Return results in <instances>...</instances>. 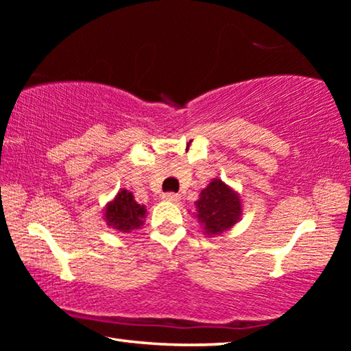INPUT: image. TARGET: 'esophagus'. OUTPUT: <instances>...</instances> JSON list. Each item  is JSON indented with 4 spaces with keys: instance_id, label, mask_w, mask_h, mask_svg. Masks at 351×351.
Segmentation results:
<instances>
[{
    "instance_id": "esophagus-1",
    "label": "esophagus",
    "mask_w": 351,
    "mask_h": 351,
    "mask_svg": "<svg viewBox=\"0 0 351 351\" xmlns=\"http://www.w3.org/2000/svg\"><path fill=\"white\" fill-rule=\"evenodd\" d=\"M165 201H171V203H178V201H180L181 199V197H180V195H178V193H165L164 195V197H162Z\"/></svg>"
}]
</instances>
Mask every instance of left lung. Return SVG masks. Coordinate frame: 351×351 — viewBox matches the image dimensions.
Returning <instances> with one entry per match:
<instances>
[{"mask_svg":"<svg viewBox=\"0 0 351 351\" xmlns=\"http://www.w3.org/2000/svg\"><path fill=\"white\" fill-rule=\"evenodd\" d=\"M195 206V217L198 218L206 237H215L234 228L240 221L243 212L240 195L218 178L201 190Z\"/></svg>","mask_w":351,"mask_h":351,"instance_id":"8db88e82","label":"left lung"}]
</instances>
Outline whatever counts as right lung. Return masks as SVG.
Listing matches in <instances>:
<instances>
[{"label":"right lung","mask_w":351,"mask_h":351,"mask_svg":"<svg viewBox=\"0 0 351 351\" xmlns=\"http://www.w3.org/2000/svg\"><path fill=\"white\" fill-rule=\"evenodd\" d=\"M147 209L145 206L136 203L132 192L127 189H121L105 207V221L110 228L119 230V232H132L144 226Z\"/></svg>","instance_id":"obj_1"}]
</instances>
